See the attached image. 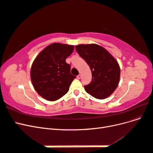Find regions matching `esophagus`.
Segmentation results:
<instances>
[{
  "instance_id": "34e87169",
  "label": "esophagus",
  "mask_w": 153,
  "mask_h": 153,
  "mask_svg": "<svg viewBox=\"0 0 153 153\" xmlns=\"http://www.w3.org/2000/svg\"><path fill=\"white\" fill-rule=\"evenodd\" d=\"M81 76H82V75H80V74H79V75H78L77 76V78H78V79H80Z\"/></svg>"
}]
</instances>
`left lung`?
<instances>
[{"mask_svg":"<svg viewBox=\"0 0 153 153\" xmlns=\"http://www.w3.org/2000/svg\"><path fill=\"white\" fill-rule=\"evenodd\" d=\"M75 48L92 71V80L84 86L85 91L96 99L108 98L119 83L121 70L116 59L105 48L96 44H81Z\"/></svg>","mask_w":153,"mask_h":153,"instance_id":"1","label":"left lung"}]
</instances>
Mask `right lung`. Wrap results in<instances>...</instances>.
Instances as JSON below:
<instances>
[{"label":"right lung","instance_id":"right-lung-1","mask_svg":"<svg viewBox=\"0 0 153 153\" xmlns=\"http://www.w3.org/2000/svg\"><path fill=\"white\" fill-rule=\"evenodd\" d=\"M74 50L73 45L54 43L45 48L36 57L30 69L32 85L43 98L53 101L69 91L76 78L70 73L66 58Z\"/></svg>","mask_w":153,"mask_h":153}]
</instances>
